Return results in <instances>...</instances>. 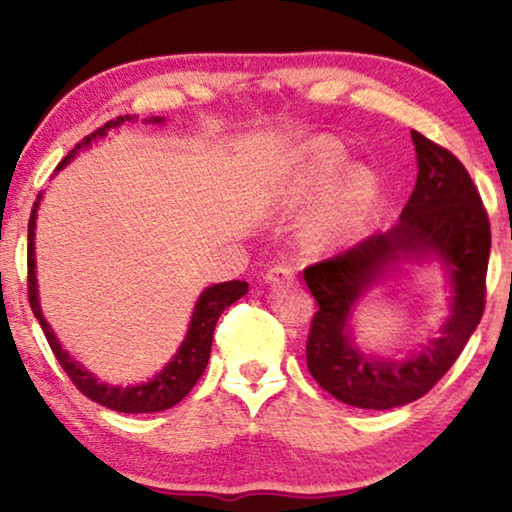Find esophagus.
<instances>
[{"label":"esophagus","instance_id":"esophagus-1","mask_svg":"<svg viewBox=\"0 0 512 512\" xmlns=\"http://www.w3.org/2000/svg\"><path fill=\"white\" fill-rule=\"evenodd\" d=\"M293 279H296V270L289 268V265H275L265 275V282L268 284H289Z\"/></svg>","mask_w":512,"mask_h":512}]
</instances>
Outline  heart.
<instances>
[{
  "label": "heart",
  "instance_id": "obj_1",
  "mask_svg": "<svg viewBox=\"0 0 512 512\" xmlns=\"http://www.w3.org/2000/svg\"><path fill=\"white\" fill-rule=\"evenodd\" d=\"M347 153L338 142L319 137L305 146L303 177L300 191L305 198H319L345 170ZM338 181V180H337ZM339 182V181H338ZM377 177L368 167H352L342 174L341 181L333 188L328 205L321 216V230L331 235L356 233L368 221L377 200Z\"/></svg>",
  "mask_w": 512,
  "mask_h": 512
}]
</instances>
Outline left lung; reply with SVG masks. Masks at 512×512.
<instances>
[{
	"mask_svg": "<svg viewBox=\"0 0 512 512\" xmlns=\"http://www.w3.org/2000/svg\"><path fill=\"white\" fill-rule=\"evenodd\" d=\"M417 151V184L394 228L305 268L319 310L307 335V368L321 389L363 410H389L431 391L459 359L482 312L492 230L480 193L459 158L410 132ZM438 257L453 284L451 314L417 355L403 362L363 355L348 324L370 285L403 260Z\"/></svg>",
	"mask_w": 512,
	"mask_h": 512,
	"instance_id": "obj_1",
	"label": "left lung"
}]
</instances>
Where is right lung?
<instances>
[{
	"label": "right lung",
	"instance_id": "add662e5",
	"mask_svg": "<svg viewBox=\"0 0 512 512\" xmlns=\"http://www.w3.org/2000/svg\"><path fill=\"white\" fill-rule=\"evenodd\" d=\"M132 116H118L116 121L104 123L102 128H97L93 135H88L81 144H76L72 151L67 153L65 160L58 165L62 170L69 160H72L81 149H88L90 144L97 142V139L107 137L109 130L118 128V125L130 123ZM151 123H163V118L151 116ZM41 195H37V202H34L30 223H27V298H30V307L34 317L39 319V326L44 328V335L51 345L55 359L62 366V370L69 375V380L76 384V389L81 391L83 396H88L90 401L104 405V408L125 412V415H137V412H160L177 405L181 398H184L188 391L195 387V382L200 380V375L205 373L209 352H212V338L216 321H219L221 312L226 310L228 305H233L235 300H240L244 293L249 291L247 282H240V279H233V282H223L207 286L205 291L200 293L198 303H195L191 324H188V333L184 342H181L177 354L172 356V361L160 370L158 375H153V380L135 384V387H114V384L100 382L97 377L81 366L79 361H74L65 349H62L60 340L55 338L53 328L48 326L44 319V312H41L39 305V289H37V261H34V228H37V209H39Z\"/></svg>",
	"mask_w": 512,
	"mask_h": 512
}]
</instances>
